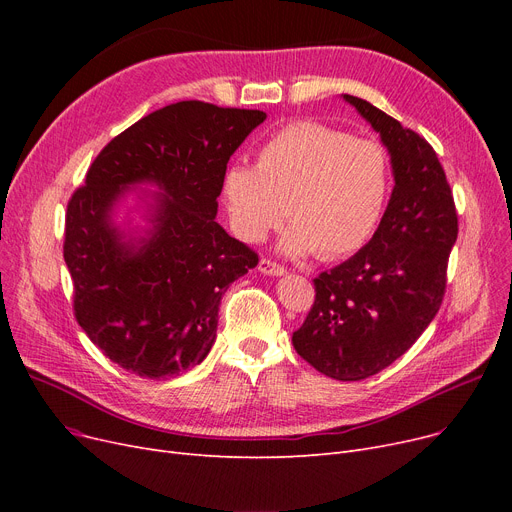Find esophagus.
Returning a JSON list of instances; mask_svg holds the SVG:
<instances>
[{
	"label": "esophagus",
	"mask_w": 512,
	"mask_h": 512,
	"mask_svg": "<svg viewBox=\"0 0 512 512\" xmlns=\"http://www.w3.org/2000/svg\"><path fill=\"white\" fill-rule=\"evenodd\" d=\"M259 272L267 274V276H282V274H286L284 265H280V263H276L272 259H265V257L259 261Z\"/></svg>",
	"instance_id": "34e87169"
}]
</instances>
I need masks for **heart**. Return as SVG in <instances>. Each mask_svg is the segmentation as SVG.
<instances>
[{
    "label": "heart",
    "instance_id": "obj_1",
    "mask_svg": "<svg viewBox=\"0 0 512 512\" xmlns=\"http://www.w3.org/2000/svg\"><path fill=\"white\" fill-rule=\"evenodd\" d=\"M390 193V161L380 143L315 120L280 128L255 168L232 166L224 197L236 234L257 242L286 207L282 247L332 261L359 251L378 228Z\"/></svg>",
    "mask_w": 512,
    "mask_h": 512
}]
</instances>
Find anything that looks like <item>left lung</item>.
I'll return each instance as SVG.
<instances>
[{
  "mask_svg": "<svg viewBox=\"0 0 512 512\" xmlns=\"http://www.w3.org/2000/svg\"><path fill=\"white\" fill-rule=\"evenodd\" d=\"M344 99L380 132L396 184L367 245L313 280L292 344L328 378L359 382L405 355L440 311L459 215L434 147L369 101Z\"/></svg>",
  "mask_w": 512,
  "mask_h": 512,
  "instance_id": "1",
  "label": "left lung"
}]
</instances>
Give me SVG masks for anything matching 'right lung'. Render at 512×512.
Listing matches in <instances>:
<instances>
[{"instance_id": "add662e5", "label": "right lung", "mask_w": 512, "mask_h": 512, "mask_svg": "<svg viewBox=\"0 0 512 512\" xmlns=\"http://www.w3.org/2000/svg\"><path fill=\"white\" fill-rule=\"evenodd\" d=\"M263 120L259 110L170 103L107 143L72 193L64 259L74 317L118 367L170 380L207 357L224 292L259 263L215 213L230 155ZM137 181H155L165 197L150 238L134 250L109 211Z\"/></svg>"}]
</instances>
